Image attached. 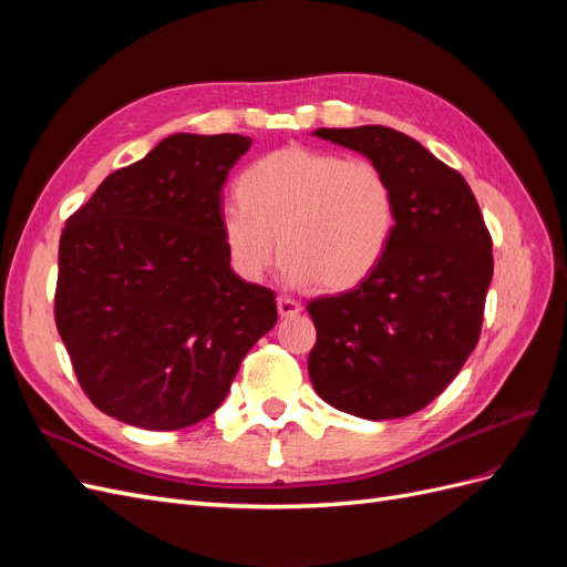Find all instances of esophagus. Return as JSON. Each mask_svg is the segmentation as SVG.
<instances>
[{
	"instance_id": "obj_1",
	"label": "esophagus",
	"mask_w": 567,
	"mask_h": 567,
	"mask_svg": "<svg viewBox=\"0 0 567 567\" xmlns=\"http://www.w3.org/2000/svg\"><path fill=\"white\" fill-rule=\"evenodd\" d=\"M277 310L281 319H290V317H298L302 312V305L293 298H279L277 300Z\"/></svg>"
}]
</instances>
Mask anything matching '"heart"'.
<instances>
[{"label":"heart","mask_w":567,"mask_h":567,"mask_svg":"<svg viewBox=\"0 0 567 567\" xmlns=\"http://www.w3.org/2000/svg\"><path fill=\"white\" fill-rule=\"evenodd\" d=\"M236 194L221 203L219 231L231 269L246 281H260L281 246L290 286L354 288L379 269L398 227L383 169L331 151H271L244 169Z\"/></svg>","instance_id":"b5f03b06"}]
</instances>
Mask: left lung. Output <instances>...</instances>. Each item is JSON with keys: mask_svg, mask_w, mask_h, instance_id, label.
Masks as SVG:
<instances>
[{"mask_svg": "<svg viewBox=\"0 0 567 567\" xmlns=\"http://www.w3.org/2000/svg\"><path fill=\"white\" fill-rule=\"evenodd\" d=\"M315 136L379 165L398 200L390 248L367 281L307 305L317 342L307 359L323 402L385 421L416 414L477 346L492 281V238L456 169L383 125L319 127Z\"/></svg>", "mask_w": 567, "mask_h": 567, "instance_id": "1", "label": "left lung"}]
</instances>
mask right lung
<instances>
[{
  "instance_id": "1",
  "label": "right lung",
  "mask_w": 567,
  "mask_h": 567,
  "mask_svg": "<svg viewBox=\"0 0 567 567\" xmlns=\"http://www.w3.org/2000/svg\"><path fill=\"white\" fill-rule=\"evenodd\" d=\"M250 144L169 134L65 221L56 329L104 414L146 431L208 419L277 323L274 290L238 277L219 231L221 186Z\"/></svg>"
}]
</instances>
